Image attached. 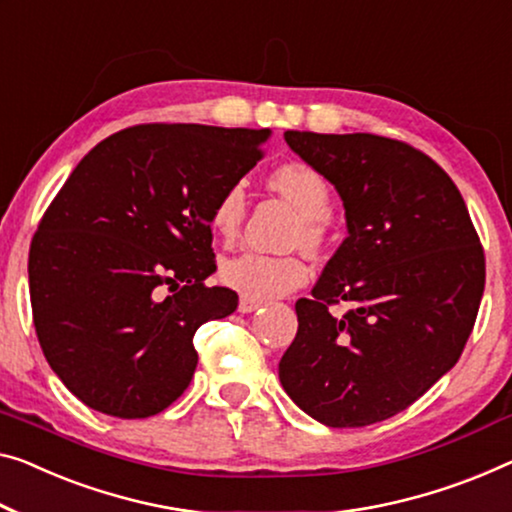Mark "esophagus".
I'll list each match as a JSON object with an SVG mask.
<instances>
[{
  "mask_svg": "<svg viewBox=\"0 0 512 512\" xmlns=\"http://www.w3.org/2000/svg\"><path fill=\"white\" fill-rule=\"evenodd\" d=\"M259 301H253V299H241L239 301V312H243V315H248V312H255L259 308Z\"/></svg>",
  "mask_w": 512,
  "mask_h": 512,
  "instance_id": "1",
  "label": "esophagus"
}]
</instances>
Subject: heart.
<instances>
[{"instance_id": "b5f03b06", "label": "heart", "mask_w": 512, "mask_h": 512, "mask_svg": "<svg viewBox=\"0 0 512 512\" xmlns=\"http://www.w3.org/2000/svg\"><path fill=\"white\" fill-rule=\"evenodd\" d=\"M269 183L299 213L294 241L303 248L319 250L326 241L324 218L331 211V188L315 167L285 163L271 172ZM246 218V183L232 181L218 195L211 209V225L223 239H234ZM220 278L243 299L271 301L292 294L308 280V264L301 255H266L246 250L227 257L220 266Z\"/></svg>"}]
</instances>
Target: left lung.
<instances>
[{
	"label": "left lung",
	"instance_id": "obj_1",
	"mask_svg": "<svg viewBox=\"0 0 512 512\" xmlns=\"http://www.w3.org/2000/svg\"><path fill=\"white\" fill-rule=\"evenodd\" d=\"M285 140L338 190L347 239L296 301L280 384L329 427L386 421L460 358L483 299V246L460 190L423 151L370 133ZM335 302L350 303L342 318L328 312Z\"/></svg>",
	"mask_w": 512,
	"mask_h": 512
}]
</instances>
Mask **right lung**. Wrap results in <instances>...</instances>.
Segmentation results:
<instances>
[{"label": "right lung", "mask_w": 512, "mask_h": 512, "mask_svg": "<svg viewBox=\"0 0 512 512\" xmlns=\"http://www.w3.org/2000/svg\"><path fill=\"white\" fill-rule=\"evenodd\" d=\"M269 135L124 128L61 186L29 248V299L50 368L87 407L147 418L186 391L195 331L239 305L232 289L204 285L216 271L211 209L257 165Z\"/></svg>", "instance_id": "1"}]
</instances>
